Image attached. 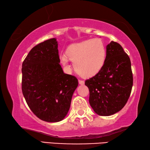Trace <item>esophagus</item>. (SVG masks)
Returning <instances> with one entry per match:
<instances>
[{"mask_svg":"<svg viewBox=\"0 0 150 150\" xmlns=\"http://www.w3.org/2000/svg\"><path fill=\"white\" fill-rule=\"evenodd\" d=\"M79 85H84L85 81L83 80H79Z\"/></svg>","mask_w":150,"mask_h":150,"instance_id":"34e87169","label":"esophagus"}]
</instances>
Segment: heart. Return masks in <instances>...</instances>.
<instances>
[{"mask_svg": "<svg viewBox=\"0 0 150 150\" xmlns=\"http://www.w3.org/2000/svg\"><path fill=\"white\" fill-rule=\"evenodd\" d=\"M106 51L100 39H88L70 45L65 54H61L59 59L63 65L70 59L79 75L83 77L95 76L103 69L105 63Z\"/></svg>", "mask_w": 150, "mask_h": 150, "instance_id": "heart-1", "label": "heart"}]
</instances>
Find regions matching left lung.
Here are the masks:
<instances>
[{
	"instance_id": "1",
	"label": "left lung",
	"mask_w": 150,
	"mask_h": 150,
	"mask_svg": "<svg viewBox=\"0 0 150 150\" xmlns=\"http://www.w3.org/2000/svg\"><path fill=\"white\" fill-rule=\"evenodd\" d=\"M89 90V103L100 116L114 115L122 108L130 97L133 75L130 57L117 42L106 46L103 69L85 81Z\"/></svg>"
}]
</instances>
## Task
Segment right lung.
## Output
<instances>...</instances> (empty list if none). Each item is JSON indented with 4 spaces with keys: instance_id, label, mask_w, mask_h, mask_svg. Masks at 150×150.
<instances>
[{
    "instance_id": "1",
    "label": "right lung",
    "mask_w": 150,
    "mask_h": 150,
    "mask_svg": "<svg viewBox=\"0 0 150 150\" xmlns=\"http://www.w3.org/2000/svg\"><path fill=\"white\" fill-rule=\"evenodd\" d=\"M55 38L34 46L22 63V91L30 110L47 122L62 120L78 86L75 76L63 73Z\"/></svg>"
}]
</instances>
